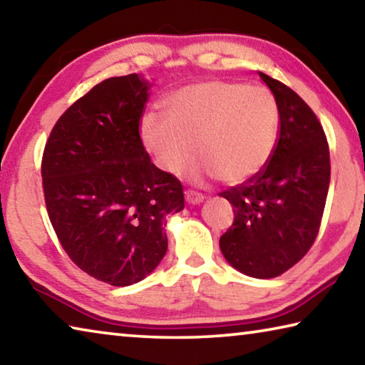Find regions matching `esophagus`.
Masks as SVG:
<instances>
[{"mask_svg": "<svg viewBox=\"0 0 365 365\" xmlns=\"http://www.w3.org/2000/svg\"><path fill=\"white\" fill-rule=\"evenodd\" d=\"M185 200H187L188 205H200V202L205 201V195L193 190H187L185 191Z\"/></svg>", "mask_w": 365, "mask_h": 365, "instance_id": "34e87169", "label": "esophagus"}]
</instances>
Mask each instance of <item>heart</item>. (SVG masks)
Wrapping results in <instances>:
<instances>
[{
	"mask_svg": "<svg viewBox=\"0 0 365 365\" xmlns=\"http://www.w3.org/2000/svg\"><path fill=\"white\" fill-rule=\"evenodd\" d=\"M168 113H148L140 130L170 175H182L197 154L202 175L245 183L269 164L279 141V104L264 86L230 80L187 85L169 98Z\"/></svg>",
	"mask_w": 365,
	"mask_h": 365,
	"instance_id": "obj_1",
	"label": "heart"
}]
</instances>
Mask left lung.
<instances>
[{
  "label": "left lung",
  "instance_id": "left-lung-1",
  "mask_svg": "<svg viewBox=\"0 0 365 365\" xmlns=\"http://www.w3.org/2000/svg\"><path fill=\"white\" fill-rule=\"evenodd\" d=\"M259 77L279 104V141L256 177L219 193L235 215L219 245L242 274L274 279L299 262L316 242L330 185V151L304 100L279 80L262 72Z\"/></svg>",
  "mask_w": 365,
  "mask_h": 365
}]
</instances>
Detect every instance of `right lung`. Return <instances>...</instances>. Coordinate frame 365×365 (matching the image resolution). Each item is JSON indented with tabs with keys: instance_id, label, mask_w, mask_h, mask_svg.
I'll return each mask as SVG.
<instances>
[{
	"instance_id": "1",
	"label": "right lung",
	"mask_w": 365,
	"mask_h": 365,
	"mask_svg": "<svg viewBox=\"0 0 365 365\" xmlns=\"http://www.w3.org/2000/svg\"><path fill=\"white\" fill-rule=\"evenodd\" d=\"M150 86L137 73L103 80L59 117L43 151V193L61 246L113 287L158 267L165 215L185 207L182 183L151 163L140 138Z\"/></svg>"
}]
</instances>
